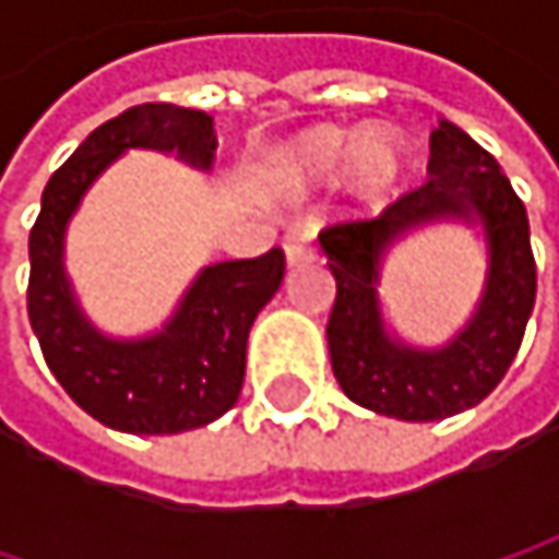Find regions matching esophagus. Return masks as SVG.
Segmentation results:
<instances>
[{
  "mask_svg": "<svg viewBox=\"0 0 559 559\" xmlns=\"http://www.w3.org/2000/svg\"><path fill=\"white\" fill-rule=\"evenodd\" d=\"M284 255H287V265H307L317 259V246H313V236L307 229H297L284 239Z\"/></svg>",
  "mask_w": 559,
  "mask_h": 559,
  "instance_id": "1",
  "label": "esophagus"
}]
</instances>
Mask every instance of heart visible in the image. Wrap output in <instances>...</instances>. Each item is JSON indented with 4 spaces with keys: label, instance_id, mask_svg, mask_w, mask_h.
<instances>
[{
    "label": "heart",
    "instance_id": "b5f03b06",
    "mask_svg": "<svg viewBox=\"0 0 559 559\" xmlns=\"http://www.w3.org/2000/svg\"><path fill=\"white\" fill-rule=\"evenodd\" d=\"M349 165V187L359 200H382L404 170V142L391 129L356 132L313 129L290 148V168L304 183L333 180Z\"/></svg>",
    "mask_w": 559,
    "mask_h": 559
}]
</instances>
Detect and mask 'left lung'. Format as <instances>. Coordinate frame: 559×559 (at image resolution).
Masks as SVG:
<instances>
[{
    "instance_id": "8db88e82",
    "label": "left lung",
    "mask_w": 559,
    "mask_h": 559,
    "mask_svg": "<svg viewBox=\"0 0 559 559\" xmlns=\"http://www.w3.org/2000/svg\"><path fill=\"white\" fill-rule=\"evenodd\" d=\"M437 218L483 222L490 246L487 287L471 323L440 350L391 337L378 300L381 255L397 235ZM336 300L326 323L330 362L349 401L397 417L443 420L476 407L514 362L537 294L531 226L499 162L460 126L430 132L427 180L376 219H340L320 233Z\"/></svg>"
}]
</instances>
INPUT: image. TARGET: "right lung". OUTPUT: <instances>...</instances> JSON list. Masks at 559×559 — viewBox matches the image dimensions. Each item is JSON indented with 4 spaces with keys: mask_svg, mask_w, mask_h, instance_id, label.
<instances>
[{
    "mask_svg": "<svg viewBox=\"0 0 559 559\" xmlns=\"http://www.w3.org/2000/svg\"><path fill=\"white\" fill-rule=\"evenodd\" d=\"M126 148L177 152L206 170L216 152L213 116L170 103L132 106L93 129L51 174L28 236V320L48 369L90 417L122 433H180L239 401L249 330L281 287L284 252L203 269L155 336L99 333L63 272V233L90 183Z\"/></svg>",
    "mask_w": 559,
    "mask_h": 559,
    "instance_id": "right-lung-1",
    "label": "right lung"
}]
</instances>
